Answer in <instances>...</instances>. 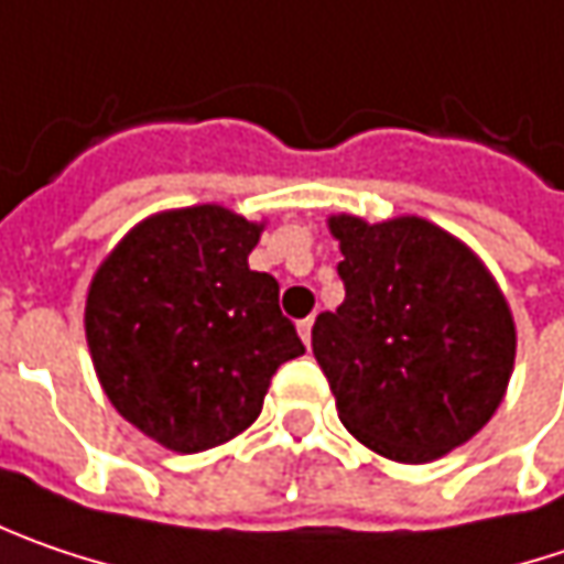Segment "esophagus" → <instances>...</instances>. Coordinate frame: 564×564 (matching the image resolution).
<instances>
[{
  "label": "esophagus",
  "mask_w": 564,
  "mask_h": 564,
  "mask_svg": "<svg viewBox=\"0 0 564 564\" xmlns=\"http://www.w3.org/2000/svg\"><path fill=\"white\" fill-rule=\"evenodd\" d=\"M313 315H310V318H303V322H300V325H296V328H300V338H303V345H306V348H310V341H313Z\"/></svg>",
  "instance_id": "34e87169"
}]
</instances>
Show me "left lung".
Masks as SVG:
<instances>
[{"mask_svg":"<svg viewBox=\"0 0 564 564\" xmlns=\"http://www.w3.org/2000/svg\"><path fill=\"white\" fill-rule=\"evenodd\" d=\"M345 303L318 313L313 354L350 434L395 463L466 444L505 399L513 318L479 258L441 226L332 216Z\"/></svg>","mask_w":564,"mask_h":564,"instance_id":"1","label":"left lung"}]
</instances>
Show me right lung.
I'll return each mask as SVG.
<instances>
[{"instance_id": "1", "label": "right lung", "mask_w": 564, "mask_h": 564, "mask_svg": "<svg viewBox=\"0 0 564 564\" xmlns=\"http://www.w3.org/2000/svg\"><path fill=\"white\" fill-rule=\"evenodd\" d=\"M261 226L204 204L143 219L98 268L85 338L111 405L175 453L232 441L303 354L281 286L251 271Z\"/></svg>"}]
</instances>
